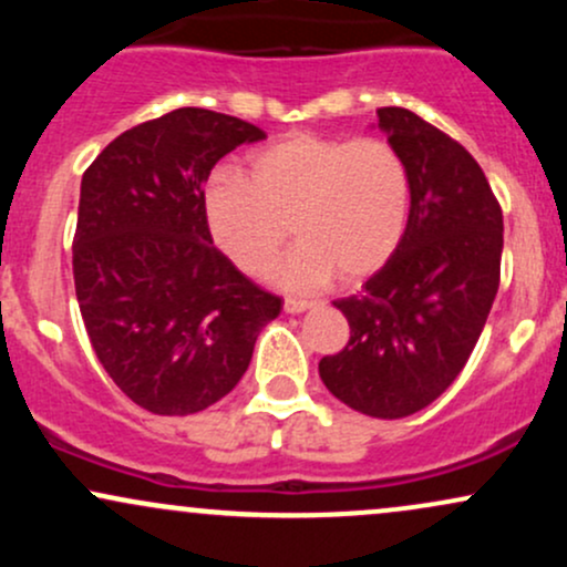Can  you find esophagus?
<instances>
[{"label":"esophagus","instance_id":"esophagus-1","mask_svg":"<svg viewBox=\"0 0 567 567\" xmlns=\"http://www.w3.org/2000/svg\"><path fill=\"white\" fill-rule=\"evenodd\" d=\"M311 306H315V301H303V298H288V301H285V311H288V315H301V311L311 309Z\"/></svg>","mask_w":567,"mask_h":567}]
</instances>
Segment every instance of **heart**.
<instances>
[{
	"label": "heart",
	"instance_id": "1",
	"mask_svg": "<svg viewBox=\"0 0 567 567\" xmlns=\"http://www.w3.org/2000/svg\"><path fill=\"white\" fill-rule=\"evenodd\" d=\"M202 216L245 275L269 269L292 231L301 245L277 269L285 288H320L336 271L354 282L379 271L405 237L410 173L383 138L292 133L250 154L245 175L210 173Z\"/></svg>",
	"mask_w": 567,
	"mask_h": 567
}]
</instances>
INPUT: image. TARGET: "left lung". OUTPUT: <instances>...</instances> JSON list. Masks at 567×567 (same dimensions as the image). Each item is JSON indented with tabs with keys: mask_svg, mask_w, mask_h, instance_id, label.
<instances>
[{
	"mask_svg": "<svg viewBox=\"0 0 567 567\" xmlns=\"http://www.w3.org/2000/svg\"><path fill=\"white\" fill-rule=\"evenodd\" d=\"M405 159L410 216L400 247L360 296L338 298L349 343L320 360L338 400L405 419L455 381L483 333L501 279L504 216L477 159L419 114L379 109Z\"/></svg>",
	"mask_w": 567,
	"mask_h": 567,
	"instance_id": "1",
	"label": "left lung"
}]
</instances>
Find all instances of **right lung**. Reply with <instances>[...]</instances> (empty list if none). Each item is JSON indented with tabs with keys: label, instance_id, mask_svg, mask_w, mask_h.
<instances>
[{
	"label": "right lung",
	"instance_id": "obj_1",
	"mask_svg": "<svg viewBox=\"0 0 567 567\" xmlns=\"http://www.w3.org/2000/svg\"><path fill=\"white\" fill-rule=\"evenodd\" d=\"M266 133L175 109L125 130L82 175L74 288L103 370L135 405L188 415L237 386L282 298L213 245L202 188L220 157Z\"/></svg>",
	"mask_w": 567,
	"mask_h": 567
}]
</instances>
